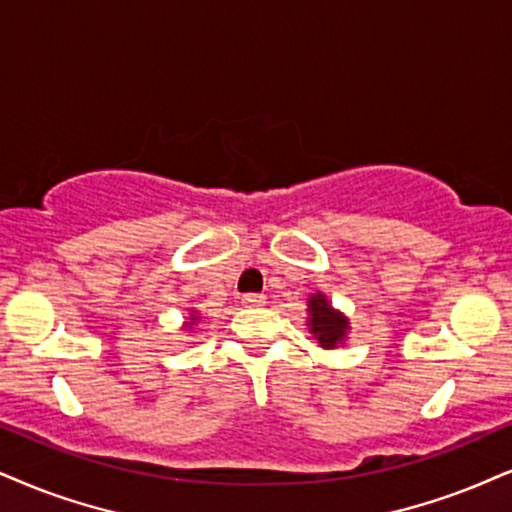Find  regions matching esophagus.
I'll return each mask as SVG.
<instances>
[{
  "label": "esophagus",
  "mask_w": 512,
  "mask_h": 512,
  "mask_svg": "<svg viewBox=\"0 0 512 512\" xmlns=\"http://www.w3.org/2000/svg\"><path fill=\"white\" fill-rule=\"evenodd\" d=\"M242 304L244 306H266V296H263V294H244Z\"/></svg>",
  "instance_id": "obj_1"
}]
</instances>
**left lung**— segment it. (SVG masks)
<instances>
[{
	"label": "left lung",
	"instance_id": "8db88e82",
	"mask_svg": "<svg viewBox=\"0 0 512 512\" xmlns=\"http://www.w3.org/2000/svg\"><path fill=\"white\" fill-rule=\"evenodd\" d=\"M308 332L318 342L320 349H337L339 344H346L351 332L349 318L342 311H337L330 304V299L323 292L308 296Z\"/></svg>",
	"mask_w": 512,
	"mask_h": 512
}]
</instances>
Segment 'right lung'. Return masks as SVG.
I'll list each match as a JSON object with an SVG mask.
<instances>
[{"label":"right lung","instance_id":"add662e5","mask_svg":"<svg viewBox=\"0 0 512 512\" xmlns=\"http://www.w3.org/2000/svg\"><path fill=\"white\" fill-rule=\"evenodd\" d=\"M199 318H201L199 311H194V308H192V311H189V315H187V320H185V323H182V330L192 332V330H194V325L199 323Z\"/></svg>","mask_w":512,"mask_h":512}]
</instances>
